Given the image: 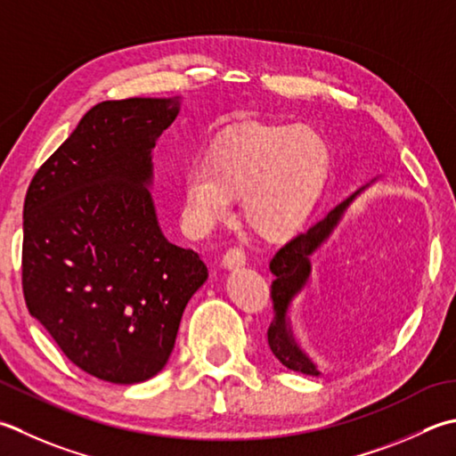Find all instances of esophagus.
<instances>
[{"label": "esophagus", "mask_w": 456, "mask_h": 456, "mask_svg": "<svg viewBox=\"0 0 456 456\" xmlns=\"http://www.w3.org/2000/svg\"><path fill=\"white\" fill-rule=\"evenodd\" d=\"M221 263H223V266H225V269H239V266H243L247 263V255H245L243 248L233 247V248H229L225 255H223Z\"/></svg>", "instance_id": "esophagus-1"}]
</instances>
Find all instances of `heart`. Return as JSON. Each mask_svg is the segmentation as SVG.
<instances>
[{"label":"heart","mask_w":456,"mask_h":456,"mask_svg":"<svg viewBox=\"0 0 456 456\" xmlns=\"http://www.w3.org/2000/svg\"><path fill=\"white\" fill-rule=\"evenodd\" d=\"M332 151L322 134L306 126H253L209 150L185 169L182 219L203 235L231 213L240 195L245 221L271 239L306 225L322 195Z\"/></svg>","instance_id":"obj_1"}]
</instances>
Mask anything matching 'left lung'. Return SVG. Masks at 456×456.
I'll return each mask as SVG.
<instances>
[{
  "mask_svg": "<svg viewBox=\"0 0 456 456\" xmlns=\"http://www.w3.org/2000/svg\"><path fill=\"white\" fill-rule=\"evenodd\" d=\"M365 187L352 193L350 198L344 200L340 205H336L324 219H320L314 225L308 227L305 233L290 239L287 245L276 251L271 261L269 269L274 274V281L271 284L274 318L269 326V332H266V338H269L271 352L279 358L282 365H287L292 371H300L306 373V376L316 378L320 376L316 363L302 352V347L294 340L292 328L289 322V308L294 297L306 287V282L310 279V256L314 255L330 239V235L334 233V229L338 227V223L342 221L346 209L350 208L352 201L358 198Z\"/></svg>",
  "mask_w": 456,
  "mask_h": 456,
  "instance_id": "obj_1",
  "label": "left lung"
}]
</instances>
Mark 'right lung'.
I'll return each mask as SVG.
<instances>
[{
  "label": "right lung",
  "instance_id": "obj_1",
  "mask_svg": "<svg viewBox=\"0 0 456 456\" xmlns=\"http://www.w3.org/2000/svg\"><path fill=\"white\" fill-rule=\"evenodd\" d=\"M177 112V96L93 106L25 195L29 314L77 368L120 386L164 370L208 281L200 255L164 237L148 190L151 150Z\"/></svg>",
  "mask_w": 456,
  "mask_h": 456
}]
</instances>
